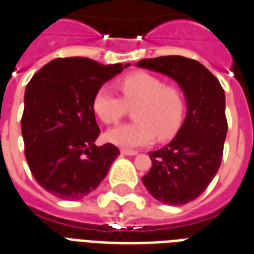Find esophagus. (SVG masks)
<instances>
[{
  "label": "esophagus",
  "mask_w": 254,
  "mask_h": 254,
  "mask_svg": "<svg viewBox=\"0 0 254 254\" xmlns=\"http://www.w3.org/2000/svg\"><path fill=\"white\" fill-rule=\"evenodd\" d=\"M122 155H127V156H134L137 155V151L134 149H121Z\"/></svg>",
  "instance_id": "34e87169"
}]
</instances>
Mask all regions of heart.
<instances>
[{"instance_id":"1","label":"heart","mask_w":254,"mask_h":254,"mask_svg":"<svg viewBox=\"0 0 254 254\" xmlns=\"http://www.w3.org/2000/svg\"><path fill=\"white\" fill-rule=\"evenodd\" d=\"M121 97L106 87L94 94L91 108L94 114L106 125L117 124L133 110L130 124L110 129L106 138L122 148H136L151 144L157 138L167 141L178 133L186 112L183 91L175 84L145 71H134L122 76L117 82Z\"/></svg>"}]
</instances>
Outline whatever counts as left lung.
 Returning <instances> with one entry per match:
<instances>
[{"label":"left lung","instance_id":"1","mask_svg":"<svg viewBox=\"0 0 254 254\" xmlns=\"http://www.w3.org/2000/svg\"><path fill=\"white\" fill-rule=\"evenodd\" d=\"M137 65L172 78L187 101V116L178 134L161 149L149 152L152 168L142 183L161 203H189L207 189L222 161L225 91L203 64L185 56L144 59Z\"/></svg>","mask_w":254,"mask_h":254}]
</instances>
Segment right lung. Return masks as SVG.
<instances>
[{"label": "right lung", "mask_w": 254, "mask_h": 254, "mask_svg": "<svg viewBox=\"0 0 254 254\" xmlns=\"http://www.w3.org/2000/svg\"><path fill=\"white\" fill-rule=\"evenodd\" d=\"M129 64L87 58L55 59L32 76L24 95L21 132L33 178L50 194L78 200L97 189L120 151L97 146L94 94Z\"/></svg>", "instance_id": "obj_1"}]
</instances>
